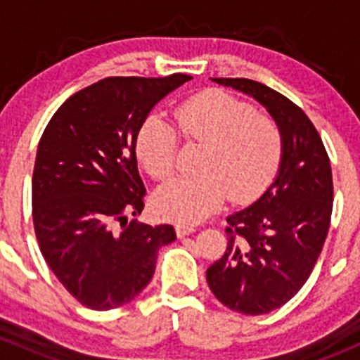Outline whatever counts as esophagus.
Listing matches in <instances>:
<instances>
[{
  "mask_svg": "<svg viewBox=\"0 0 360 360\" xmlns=\"http://www.w3.org/2000/svg\"><path fill=\"white\" fill-rule=\"evenodd\" d=\"M195 231H197V228H195L193 224H186V223H177L176 224V233H177V237H179V238L186 237V235L195 233Z\"/></svg>",
  "mask_w": 360,
  "mask_h": 360,
  "instance_id": "esophagus-1",
  "label": "esophagus"
}]
</instances>
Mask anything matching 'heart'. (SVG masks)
<instances>
[{
  "instance_id": "heart-1",
  "label": "heart",
  "mask_w": 360,
  "mask_h": 360,
  "mask_svg": "<svg viewBox=\"0 0 360 360\" xmlns=\"http://www.w3.org/2000/svg\"><path fill=\"white\" fill-rule=\"evenodd\" d=\"M254 112L231 94L207 90L174 110V127L157 115L144 120L136 151L153 179L165 181L174 174L179 137L203 144L200 176L177 177L157 193L160 216L197 223L226 198L249 203L264 193L281 167L284 137L275 120Z\"/></svg>"
}]
</instances>
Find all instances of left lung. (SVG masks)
Returning a JSON list of instances; mask_svg holds the SVG:
<instances>
[{
    "instance_id": "8db88e82",
    "label": "left lung",
    "mask_w": 360,
    "mask_h": 360,
    "mask_svg": "<svg viewBox=\"0 0 360 360\" xmlns=\"http://www.w3.org/2000/svg\"><path fill=\"white\" fill-rule=\"evenodd\" d=\"M259 101L284 137L277 179L248 209L226 217L228 245L207 270V284L230 310L263 315L303 288L328 237L333 172L304 111L277 90L248 78H212Z\"/></svg>"
}]
</instances>
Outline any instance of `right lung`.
<instances>
[{"label": "right lung", "mask_w": 360, "mask_h": 360, "mask_svg": "<svg viewBox=\"0 0 360 360\" xmlns=\"http://www.w3.org/2000/svg\"><path fill=\"white\" fill-rule=\"evenodd\" d=\"M190 79L183 72L104 78L72 94L39 139L34 233L50 270L83 307L129 303L150 284L160 248L176 240L170 224L129 223L127 216L143 212L146 195L137 132L151 108Z\"/></svg>", "instance_id": "1"}]
</instances>
